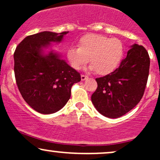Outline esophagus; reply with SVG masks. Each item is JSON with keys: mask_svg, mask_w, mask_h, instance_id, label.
<instances>
[{"mask_svg": "<svg viewBox=\"0 0 160 160\" xmlns=\"http://www.w3.org/2000/svg\"><path fill=\"white\" fill-rule=\"evenodd\" d=\"M86 79H88V76H86V75H83L82 74L81 75V80H85Z\"/></svg>", "mask_w": 160, "mask_h": 160, "instance_id": "obj_1", "label": "esophagus"}]
</instances>
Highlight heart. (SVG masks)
I'll return each instance as SVG.
<instances>
[{"mask_svg": "<svg viewBox=\"0 0 160 160\" xmlns=\"http://www.w3.org/2000/svg\"><path fill=\"white\" fill-rule=\"evenodd\" d=\"M124 56V46L117 38L97 34H87L78 41V47H71L67 58L73 68L79 70L89 62V68L98 75L111 74L120 65Z\"/></svg>", "mask_w": 160, "mask_h": 160, "instance_id": "b5f03b06", "label": "heart"}]
</instances>
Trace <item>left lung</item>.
Returning <instances> with one entry per match:
<instances>
[{
    "instance_id": "left-lung-1",
    "label": "left lung",
    "mask_w": 160,
    "mask_h": 160,
    "mask_svg": "<svg viewBox=\"0 0 160 160\" xmlns=\"http://www.w3.org/2000/svg\"><path fill=\"white\" fill-rule=\"evenodd\" d=\"M150 57L143 46L134 44L118 68L96 78L98 87L92 95L93 105L101 114L118 118L135 108L144 93Z\"/></svg>"
}]
</instances>
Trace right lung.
Wrapping results in <instances>:
<instances>
[{
  "label": "right lung",
  "instance_id": "obj_1",
  "mask_svg": "<svg viewBox=\"0 0 160 160\" xmlns=\"http://www.w3.org/2000/svg\"><path fill=\"white\" fill-rule=\"evenodd\" d=\"M68 33L42 32L28 36L14 52L16 84L24 100L38 113L50 114L61 110L71 97L73 84L81 80L80 73L59 54L43 52Z\"/></svg>",
  "mask_w": 160,
  "mask_h": 160
}]
</instances>
